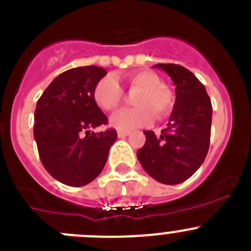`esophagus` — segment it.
<instances>
[{
  "instance_id": "obj_1",
  "label": "esophagus",
  "mask_w": 251,
  "mask_h": 251,
  "mask_svg": "<svg viewBox=\"0 0 251 251\" xmlns=\"http://www.w3.org/2000/svg\"><path fill=\"white\" fill-rule=\"evenodd\" d=\"M130 135V132L128 131H124V130H118V136L120 137V139H123V137H126Z\"/></svg>"
}]
</instances>
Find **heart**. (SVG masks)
<instances>
[{
    "mask_svg": "<svg viewBox=\"0 0 251 251\" xmlns=\"http://www.w3.org/2000/svg\"><path fill=\"white\" fill-rule=\"evenodd\" d=\"M128 90H139L132 99L135 107L121 110L110 119L115 128L128 131L146 126L154 115L162 119L172 111L175 98L167 86L161 84V78L151 70H137L126 76ZM94 101L104 111H115L121 105L124 93L120 84L112 75L100 79L94 86Z\"/></svg>",
    "mask_w": 251,
    "mask_h": 251,
    "instance_id": "1",
    "label": "heart"
}]
</instances>
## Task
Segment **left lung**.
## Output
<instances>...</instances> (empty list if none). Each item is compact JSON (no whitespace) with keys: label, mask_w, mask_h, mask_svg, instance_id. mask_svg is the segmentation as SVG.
<instances>
[{"label":"left lung","mask_w":251,"mask_h":251,"mask_svg":"<svg viewBox=\"0 0 251 251\" xmlns=\"http://www.w3.org/2000/svg\"><path fill=\"white\" fill-rule=\"evenodd\" d=\"M176 86V101L166 130L160 136L144 131L146 142L137 151L140 163L152 178L178 184L201 167L208 153L212 102L204 85L182 65L156 64Z\"/></svg>","instance_id":"obj_1"}]
</instances>
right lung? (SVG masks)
Returning a JSON list of instances; mask_svg holds the SVG:
<instances>
[{
    "instance_id": "obj_1",
    "label": "right lung",
    "mask_w": 251,
    "mask_h": 251,
    "mask_svg": "<svg viewBox=\"0 0 251 251\" xmlns=\"http://www.w3.org/2000/svg\"><path fill=\"white\" fill-rule=\"evenodd\" d=\"M106 75L101 67H78L62 73L37 101L34 140L47 172L57 181L81 187L97 178L118 133L94 132L107 116L94 101L93 91Z\"/></svg>"
}]
</instances>
